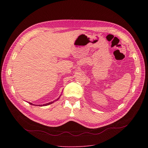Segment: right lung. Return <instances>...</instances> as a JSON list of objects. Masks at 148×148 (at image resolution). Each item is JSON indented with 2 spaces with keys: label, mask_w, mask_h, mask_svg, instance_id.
<instances>
[{
  "label": "right lung",
  "mask_w": 148,
  "mask_h": 148,
  "mask_svg": "<svg viewBox=\"0 0 148 148\" xmlns=\"http://www.w3.org/2000/svg\"><path fill=\"white\" fill-rule=\"evenodd\" d=\"M61 96V95H60V97ZM60 97L58 98V99H56V100H54V101H51V102H50V103H47V104H43V105H40V106H48V105H49V104H52V103H53L54 101H58L59 99V98H60ZM30 104H31V105H34V104H33L32 103H29ZM34 106H35V105H34Z\"/></svg>",
  "instance_id": "add662e5"
}]
</instances>
